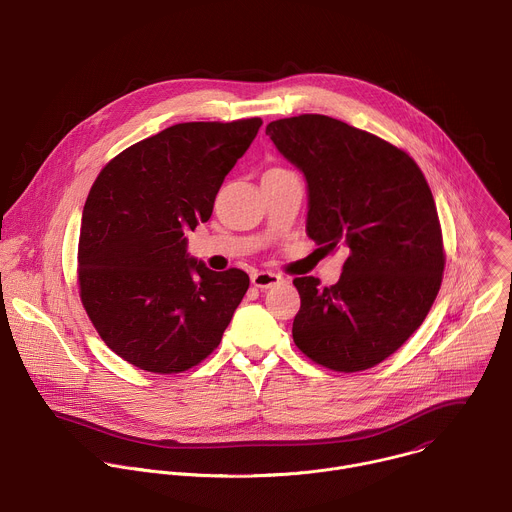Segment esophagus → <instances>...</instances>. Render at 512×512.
<instances>
[{"label": "esophagus", "instance_id": "obj_1", "mask_svg": "<svg viewBox=\"0 0 512 512\" xmlns=\"http://www.w3.org/2000/svg\"><path fill=\"white\" fill-rule=\"evenodd\" d=\"M281 281H283V277L277 275V273H271V271H257V273L251 275V283H253L255 287H259V289L275 287V285H279Z\"/></svg>", "mask_w": 512, "mask_h": 512}]
</instances>
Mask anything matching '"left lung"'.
<instances>
[{
  "label": "left lung",
  "mask_w": 512,
  "mask_h": 512,
  "mask_svg": "<svg viewBox=\"0 0 512 512\" xmlns=\"http://www.w3.org/2000/svg\"><path fill=\"white\" fill-rule=\"evenodd\" d=\"M265 133L307 181V235L349 251L333 287L293 281V341L327 369L365 371L421 327L441 289L433 193L405 151L339 119L307 113L271 121Z\"/></svg>",
  "instance_id": "obj_1"
}]
</instances>
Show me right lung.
<instances>
[{"instance_id": "obj_1", "label": "right lung", "mask_w": 512, "mask_h": 512, "mask_svg": "<svg viewBox=\"0 0 512 512\" xmlns=\"http://www.w3.org/2000/svg\"><path fill=\"white\" fill-rule=\"evenodd\" d=\"M261 125L259 117L177 123L97 175L81 215L79 295L99 337L133 367L159 375L195 367L247 293L249 275L211 271L187 253L185 231L209 221Z\"/></svg>"}]
</instances>
